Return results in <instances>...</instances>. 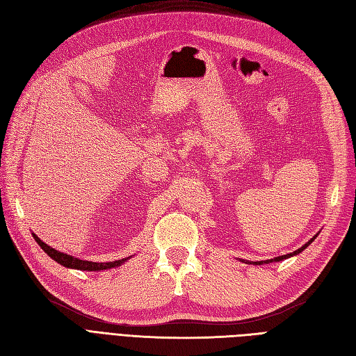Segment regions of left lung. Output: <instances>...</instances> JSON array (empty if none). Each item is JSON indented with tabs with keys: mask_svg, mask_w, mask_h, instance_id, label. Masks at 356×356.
<instances>
[{
	"mask_svg": "<svg viewBox=\"0 0 356 356\" xmlns=\"http://www.w3.org/2000/svg\"><path fill=\"white\" fill-rule=\"evenodd\" d=\"M316 236L318 234H315L314 236V238H312L307 243H305L303 246H301V248H298V250L297 251H294V252H291V254H286V255H281V257H275V258H272V260H266V261H248V263H250V264H258V266H260V264H263V263H273V261H282V260H285V258H289V257H294V255H297V254H300L301 251H303V250H306V248L312 243V242H314L315 239H316Z\"/></svg>",
	"mask_w": 356,
	"mask_h": 356,
	"instance_id": "8db88e82",
	"label": "left lung"
}]
</instances>
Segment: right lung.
Listing matches in <instances>:
<instances>
[{
    "label": "right lung",
    "mask_w": 356,
    "mask_h": 356,
    "mask_svg": "<svg viewBox=\"0 0 356 356\" xmlns=\"http://www.w3.org/2000/svg\"><path fill=\"white\" fill-rule=\"evenodd\" d=\"M32 236H34V239L40 245L41 250L44 251L50 258L58 261L60 266L68 267V268H77V270H88V272H99V270H108V268L122 266L124 261L129 260V258H123V260H115V261H110V263H93V261L80 260V258H74L72 255L56 251L55 248H51L47 243L42 242L37 234L32 233Z\"/></svg>",
    "instance_id": "obj_1"
}]
</instances>
